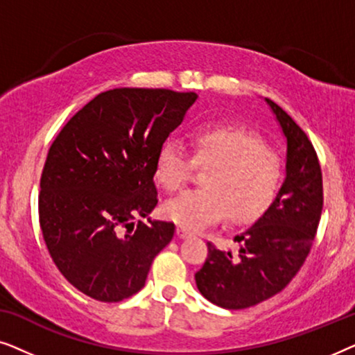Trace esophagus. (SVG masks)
<instances>
[{
  "label": "esophagus",
  "instance_id": "34e87169",
  "mask_svg": "<svg viewBox=\"0 0 355 355\" xmlns=\"http://www.w3.org/2000/svg\"><path fill=\"white\" fill-rule=\"evenodd\" d=\"M176 234H178V237H181V239H186V237H191L192 236L191 232L186 230V227H178Z\"/></svg>",
  "mask_w": 355,
  "mask_h": 355
}]
</instances>
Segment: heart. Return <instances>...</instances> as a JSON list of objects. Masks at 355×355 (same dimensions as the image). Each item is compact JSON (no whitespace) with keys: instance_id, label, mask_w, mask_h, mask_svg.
<instances>
[{"instance_id":"1","label":"heart","mask_w":355,"mask_h":355,"mask_svg":"<svg viewBox=\"0 0 355 355\" xmlns=\"http://www.w3.org/2000/svg\"><path fill=\"white\" fill-rule=\"evenodd\" d=\"M191 144L193 158L176 139L166 140L157 157V178L168 191L186 186L196 163L211 166L203 178L207 189L166 202L164 215L176 225L202 231L226 215L234 223H247L275 200L283 168L260 135L230 125H198L191 132Z\"/></svg>"}]
</instances>
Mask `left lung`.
I'll return each instance as SVG.
<instances>
[{"label":"left lung","mask_w":355,"mask_h":355,"mask_svg":"<svg viewBox=\"0 0 355 355\" xmlns=\"http://www.w3.org/2000/svg\"><path fill=\"white\" fill-rule=\"evenodd\" d=\"M286 137V178L278 196L254 225L239 232L237 254L208 242L205 263L196 273L203 297L239 310L273 297L304 265L322 216V169L312 142L275 101L265 98Z\"/></svg>","instance_id":"8db88e82"}]
</instances>
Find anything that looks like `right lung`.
<instances>
[{
	"label": "right lung",
	"instance_id": "add662e5",
	"mask_svg": "<svg viewBox=\"0 0 355 355\" xmlns=\"http://www.w3.org/2000/svg\"><path fill=\"white\" fill-rule=\"evenodd\" d=\"M193 92L113 89L72 116L48 152L38 215L61 275L89 297L119 302L144 288L173 223H144L158 203L153 176Z\"/></svg>",
	"mask_w": 355,
	"mask_h": 355
}]
</instances>
